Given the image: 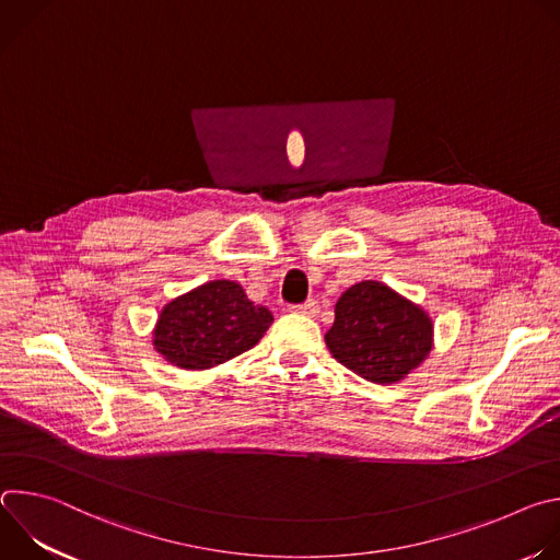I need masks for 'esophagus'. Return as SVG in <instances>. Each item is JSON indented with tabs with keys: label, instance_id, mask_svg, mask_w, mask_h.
I'll return each mask as SVG.
<instances>
[{
	"label": "esophagus",
	"instance_id": "1",
	"mask_svg": "<svg viewBox=\"0 0 560 560\" xmlns=\"http://www.w3.org/2000/svg\"><path fill=\"white\" fill-rule=\"evenodd\" d=\"M290 312H296V314H305V316H316L318 314V303L314 299L305 301V303H299V305H290Z\"/></svg>",
	"mask_w": 560,
	"mask_h": 560
}]
</instances>
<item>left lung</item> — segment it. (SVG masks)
I'll list each match as a JSON object with an SVG mask.
<instances>
[{
  "instance_id": "1",
  "label": "left lung",
  "mask_w": 560,
  "mask_h": 560,
  "mask_svg": "<svg viewBox=\"0 0 560 560\" xmlns=\"http://www.w3.org/2000/svg\"><path fill=\"white\" fill-rule=\"evenodd\" d=\"M326 346L361 378L398 383L432 352L434 324L421 305L389 285L361 281L339 296Z\"/></svg>"
}]
</instances>
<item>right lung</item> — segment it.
<instances>
[{"mask_svg": "<svg viewBox=\"0 0 560 560\" xmlns=\"http://www.w3.org/2000/svg\"><path fill=\"white\" fill-rule=\"evenodd\" d=\"M272 312L255 305L236 281H208L164 305L152 346L182 370H210L255 348Z\"/></svg>", "mask_w": 560, "mask_h": 560, "instance_id": "obj_1", "label": "right lung"}]
</instances>
